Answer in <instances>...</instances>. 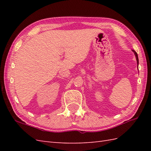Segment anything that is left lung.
Segmentation results:
<instances>
[{
  "label": "left lung",
  "instance_id": "left-lung-1",
  "mask_svg": "<svg viewBox=\"0 0 151 151\" xmlns=\"http://www.w3.org/2000/svg\"><path fill=\"white\" fill-rule=\"evenodd\" d=\"M134 54H135V55L136 56V58H137V60H138V57H137V52H136V51L134 50Z\"/></svg>",
  "mask_w": 151,
  "mask_h": 151
}]
</instances>
